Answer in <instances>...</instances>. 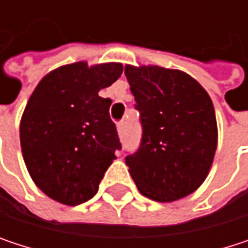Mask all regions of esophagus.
I'll return each instance as SVG.
<instances>
[{
    "label": "esophagus",
    "instance_id": "1",
    "mask_svg": "<svg viewBox=\"0 0 248 248\" xmlns=\"http://www.w3.org/2000/svg\"><path fill=\"white\" fill-rule=\"evenodd\" d=\"M118 132H119L121 136H124V133H126V122L124 121H121L118 124Z\"/></svg>",
    "mask_w": 248,
    "mask_h": 248
}]
</instances>
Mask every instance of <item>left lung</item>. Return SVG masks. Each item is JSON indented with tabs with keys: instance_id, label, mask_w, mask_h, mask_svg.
Masks as SVG:
<instances>
[{
	"instance_id": "1",
	"label": "left lung",
	"mask_w": 248,
	"mask_h": 248,
	"mask_svg": "<svg viewBox=\"0 0 248 248\" xmlns=\"http://www.w3.org/2000/svg\"><path fill=\"white\" fill-rule=\"evenodd\" d=\"M142 138L124 161L142 195L170 202L194 192L217 149V119L208 93L191 76L158 66H126Z\"/></svg>"
}]
</instances>
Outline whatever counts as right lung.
Wrapping results in <instances>:
<instances>
[{
  "mask_svg": "<svg viewBox=\"0 0 248 248\" xmlns=\"http://www.w3.org/2000/svg\"><path fill=\"white\" fill-rule=\"evenodd\" d=\"M124 72L119 63L63 66L32 92L20 124L27 170L50 198L77 205L93 198L105 172L122 149L110 119L112 100L99 92Z\"/></svg>",
  "mask_w": 248,
  "mask_h": 248,
  "instance_id": "1",
  "label": "right lung"
}]
</instances>
